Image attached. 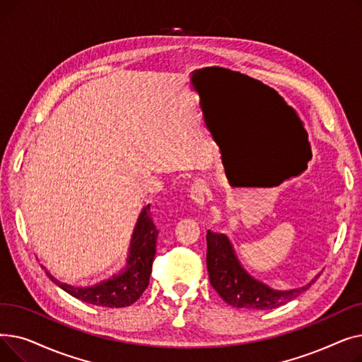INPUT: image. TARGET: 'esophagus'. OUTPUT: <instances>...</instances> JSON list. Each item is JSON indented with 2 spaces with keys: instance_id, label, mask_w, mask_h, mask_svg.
Instances as JSON below:
<instances>
[{
  "instance_id": "obj_1",
  "label": "esophagus",
  "mask_w": 362,
  "mask_h": 362,
  "mask_svg": "<svg viewBox=\"0 0 362 362\" xmlns=\"http://www.w3.org/2000/svg\"><path fill=\"white\" fill-rule=\"evenodd\" d=\"M189 197L198 205H204L206 201V185L205 180L198 179L192 183L191 189H189Z\"/></svg>"
}]
</instances>
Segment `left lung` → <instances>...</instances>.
<instances>
[{
    "label": "left lung",
    "mask_w": 362,
    "mask_h": 362,
    "mask_svg": "<svg viewBox=\"0 0 362 362\" xmlns=\"http://www.w3.org/2000/svg\"><path fill=\"white\" fill-rule=\"evenodd\" d=\"M206 269L211 286L229 305L243 310H272L284 305L305 292L311 284L292 289L274 291L246 273L233 254V248L221 233H206Z\"/></svg>",
    "instance_id": "8db88e82"
}]
</instances>
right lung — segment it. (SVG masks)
I'll return each mask as SVG.
<instances>
[{
	"label": "right lung",
	"instance_id": "obj_1",
	"mask_svg": "<svg viewBox=\"0 0 362 362\" xmlns=\"http://www.w3.org/2000/svg\"><path fill=\"white\" fill-rule=\"evenodd\" d=\"M158 229L151 217V205L148 204L138 220L132 239V250L127 261V269L120 276L112 277L93 288H74L55 280L49 273L48 277L66 291L69 295L92 305L107 308H123L132 305L149 284L152 261L156 255ZM44 269V267H42Z\"/></svg>",
	"mask_w": 362,
	"mask_h": 362
}]
</instances>
